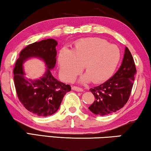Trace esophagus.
<instances>
[{
	"label": "esophagus",
	"mask_w": 151,
	"mask_h": 151,
	"mask_svg": "<svg viewBox=\"0 0 151 151\" xmlns=\"http://www.w3.org/2000/svg\"><path fill=\"white\" fill-rule=\"evenodd\" d=\"M72 89L74 90V91H78V92L83 91V88H80V87H78V86H72Z\"/></svg>",
	"instance_id": "esophagus-1"
}]
</instances>
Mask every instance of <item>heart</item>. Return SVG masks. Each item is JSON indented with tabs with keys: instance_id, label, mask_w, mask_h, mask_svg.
I'll use <instances>...</instances> for the list:
<instances>
[{
	"instance_id": "b5f03b06",
	"label": "heart",
	"mask_w": 151,
	"mask_h": 151,
	"mask_svg": "<svg viewBox=\"0 0 151 151\" xmlns=\"http://www.w3.org/2000/svg\"><path fill=\"white\" fill-rule=\"evenodd\" d=\"M121 58V53L115 45L104 39L91 38L76 42L72 51L64 48L58 55V65L63 78L71 81L78 75L81 66L86 74L82 78L85 82L106 81L112 76Z\"/></svg>"
}]
</instances>
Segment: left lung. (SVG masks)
I'll return each instance as SVG.
<instances>
[{
  "mask_svg": "<svg viewBox=\"0 0 151 151\" xmlns=\"http://www.w3.org/2000/svg\"><path fill=\"white\" fill-rule=\"evenodd\" d=\"M135 74L134 60L126 47L122 63L116 73L103 84L89 89L95 97L89 110L96 115H107L122 108L129 100Z\"/></svg>",
  "mask_w": 151,
  "mask_h": 151,
  "instance_id": "1",
  "label": "left lung"
}]
</instances>
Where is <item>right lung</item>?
<instances>
[{
    "instance_id": "add662e5",
    "label": "right lung",
    "mask_w": 151,
    "mask_h": 151,
    "mask_svg": "<svg viewBox=\"0 0 151 151\" xmlns=\"http://www.w3.org/2000/svg\"><path fill=\"white\" fill-rule=\"evenodd\" d=\"M58 45L54 39L49 38L29 45L20 51L14 69V80L16 93L24 108L40 117L53 115L58 110L62 100L71 86L53 77L51 69L56 63ZM30 57H38L45 62L47 71L38 80L24 78L22 64Z\"/></svg>"
}]
</instances>
